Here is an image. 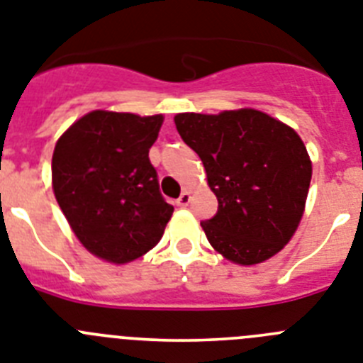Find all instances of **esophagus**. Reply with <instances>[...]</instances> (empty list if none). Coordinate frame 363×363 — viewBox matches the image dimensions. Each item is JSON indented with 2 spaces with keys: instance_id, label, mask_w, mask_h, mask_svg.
Here are the masks:
<instances>
[{
  "instance_id": "34e87169",
  "label": "esophagus",
  "mask_w": 363,
  "mask_h": 363,
  "mask_svg": "<svg viewBox=\"0 0 363 363\" xmlns=\"http://www.w3.org/2000/svg\"><path fill=\"white\" fill-rule=\"evenodd\" d=\"M189 202H191V193H189V191H184V193L179 194L178 200H176V203H178L179 207H187Z\"/></svg>"
}]
</instances>
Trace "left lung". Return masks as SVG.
Wrapping results in <instances>:
<instances>
[{
	"label": "left lung",
	"instance_id": "obj_1",
	"mask_svg": "<svg viewBox=\"0 0 363 363\" xmlns=\"http://www.w3.org/2000/svg\"><path fill=\"white\" fill-rule=\"evenodd\" d=\"M174 123L218 200V213L202 222L215 252L240 266L281 252L301 222L312 178L296 130L253 108L178 113Z\"/></svg>",
	"mask_w": 363,
	"mask_h": 363
}]
</instances>
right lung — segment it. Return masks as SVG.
Instances as JSON below:
<instances>
[{
  "label": "right lung",
  "mask_w": 363,
  "mask_h": 363,
  "mask_svg": "<svg viewBox=\"0 0 363 363\" xmlns=\"http://www.w3.org/2000/svg\"><path fill=\"white\" fill-rule=\"evenodd\" d=\"M163 116L93 110L55 145L52 193L67 224L91 255L132 262L160 242L174 207L160 193L148 150Z\"/></svg>",
  "instance_id": "1"
}]
</instances>
